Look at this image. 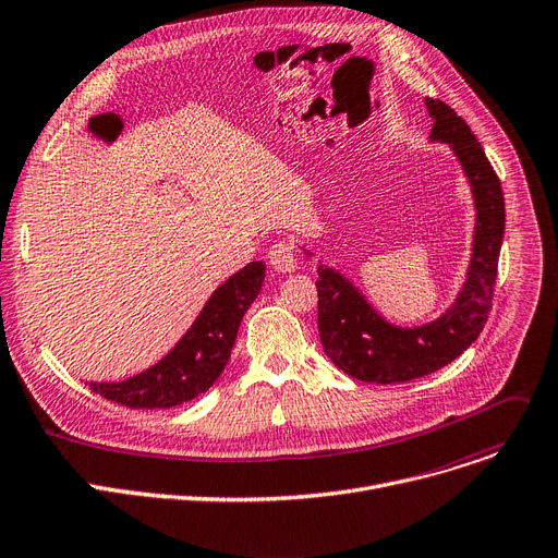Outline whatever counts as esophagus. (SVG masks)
<instances>
[{
    "instance_id": "obj_1",
    "label": "esophagus",
    "mask_w": 558,
    "mask_h": 558,
    "mask_svg": "<svg viewBox=\"0 0 558 558\" xmlns=\"http://www.w3.org/2000/svg\"><path fill=\"white\" fill-rule=\"evenodd\" d=\"M269 263L274 269L282 274H291L299 269V253H295V246L289 242H278L269 248Z\"/></svg>"
}]
</instances>
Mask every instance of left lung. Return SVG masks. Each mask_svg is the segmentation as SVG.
<instances>
[{"label": "left lung", "instance_id": "left-lung-1", "mask_svg": "<svg viewBox=\"0 0 558 558\" xmlns=\"http://www.w3.org/2000/svg\"><path fill=\"white\" fill-rule=\"evenodd\" d=\"M430 138L449 143L475 202V235L466 280L456 303L420 327L388 323L339 271L318 267V333L325 354L345 375L367 384H403L458 359L487 323L505 235V197L471 128L441 100L426 98ZM312 255L310 251H305Z\"/></svg>", "mask_w": 558, "mask_h": 558}]
</instances>
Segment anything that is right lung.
I'll list each match as a JSON object with an SVG mask.
<instances>
[{
  "instance_id": "right-lung-1",
  "label": "right lung",
  "mask_w": 558,
  "mask_h": 558,
  "mask_svg": "<svg viewBox=\"0 0 558 558\" xmlns=\"http://www.w3.org/2000/svg\"><path fill=\"white\" fill-rule=\"evenodd\" d=\"M265 282V263H248L219 284L181 341L145 373L89 388L128 408H172L206 392L225 373L240 323Z\"/></svg>"
}]
</instances>
